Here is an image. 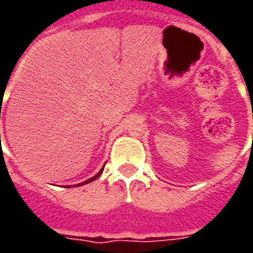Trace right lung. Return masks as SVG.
<instances>
[{
  "label": "right lung",
  "instance_id": "add662e5",
  "mask_svg": "<svg viewBox=\"0 0 253 253\" xmlns=\"http://www.w3.org/2000/svg\"><path fill=\"white\" fill-rule=\"evenodd\" d=\"M103 169H104V168H101V170H100V172H99V173H97V175H94L93 177H90V179H88V180H86V181H84V183H80L78 186H83V184H88V183H90V181L96 180V179H97V177H99V176L101 175V173H103Z\"/></svg>",
  "mask_w": 253,
  "mask_h": 253
}]
</instances>
